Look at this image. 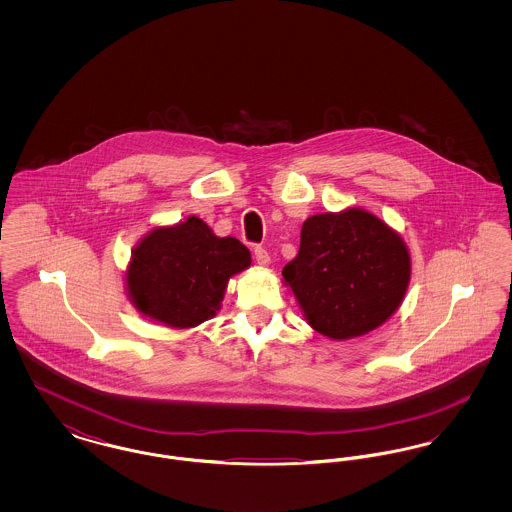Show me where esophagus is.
Listing matches in <instances>:
<instances>
[{
	"label": "esophagus",
	"instance_id": "esophagus-1",
	"mask_svg": "<svg viewBox=\"0 0 512 512\" xmlns=\"http://www.w3.org/2000/svg\"><path fill=\"white\" fill-rule=\"evenodd\" d=\"M255 259L261 267H268L270 265V255H268L267 249L263 245H257L255 247Z\"/></svg>",
	"mask_w": 512,
	"mask_h": 512
}]
</instances>
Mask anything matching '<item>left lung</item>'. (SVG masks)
<instances>
[{
  "mask_svg": "<svg viewBox=\"0 0 512 512\" xmlns=\"http://www.w3.org/2000/svg\"><path fill=\"white\" fill-rule=\"evenodd\" d=\"M282 276L317 332L347 340L395 313L409 286L411 259L382 220L349 209L305 220L299 251Z\"/></svg>",
  "mask_w": 512,
  "mask_h": 512,
  "instance_id": "left-lung-1",
  "label": "left lung"
}]
</instances>
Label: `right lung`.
I'll return each mask as SVG.
<instances>
[{
    "instance_id": "obj_1",
    "label": "right lung",
    "mask_w": 512,
    "mask_h": 512,
    "mask_svg": "<svg viewBox=\"0 0 512 512\" xmlns=\"http://www.w3.org/2000/svg\"><path fill=\"white\" fill-rule=\"evenodd\" d=\"M249 249L217 238L197 217L157 228L134 249L126 272L132 303L146 317L190 328L219 309L228 278L249 267Z\"/></svg>"
}]
</instances>
